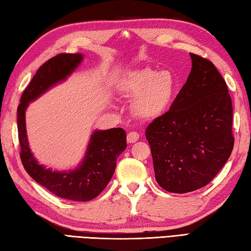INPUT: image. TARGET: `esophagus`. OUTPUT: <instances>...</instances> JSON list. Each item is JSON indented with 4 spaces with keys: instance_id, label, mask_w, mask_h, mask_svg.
<instances>
[{
    "instance_id": "esophagus-1",
    "label": "esophagus",
    "mask_w": 251,
    "mask_h": 251,
    "mask_svg": "<svg viewBox=\"0 0 251 251\" xmlns=\"http://www.w3.org/2000/svg\"><path fill=\"white\" fill-rule=\"evenodd\" d=\"M139 139V134L136 131H130L127 134V142L128 143H135Z\"/></svg>"
}]
</instances>
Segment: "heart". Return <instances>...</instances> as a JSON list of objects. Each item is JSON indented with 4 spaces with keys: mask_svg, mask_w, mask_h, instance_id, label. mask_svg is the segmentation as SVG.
I'll return each instance as SVG.
<instances>
[{
    "mask_svg": "<svg viewBox=\"0 0 251 251\" xmlns=\"http://www.w3.org/2000/svg\"><path fill=\"white\" fill-rule=\"evenodd\" d=\"M176 88L172 72H156L148 67L129 71L120 84L122 94L132 98V113L142 121H155L166 113L174 102Z\"/></svg>",
    "mask_w": 251,
    "mask_h": 251,
    "instance_id": "b5f03b06",
    "label": "heart"
}]
</instances>
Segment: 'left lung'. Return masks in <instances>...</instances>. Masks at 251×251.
Wrapping results in <instances>:
<instances>
[{
	"mask_svg": "<svg viewBox=\"0 0 251 251\" xmlns=\"http://www.w3.org/2000/svg\"><path fill=\"white\" fill-rule=\"evenodd\" d=\"M189 77L168 112L147 127L157 183L172 193L208 184L230 157L233 108L214 63L190 54Z\"/></svg>",
	"mask_w": 251,
	"mask_h": 251,
	"instance_id": "1",
	"label": "left lung"
}]
</instances>
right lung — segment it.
<instances>
[{
  "label": "right lung",
  "instance_id": "1",
  "mask_svg": "<svg viewBox=\"0 0 251 251\" xmlns=\"http://www.w3.org/2000/svg\"><path fill=\"white\" fill-rule=\"evenodd\" d=\"M84 55L61 54L42 66L21 96L17 109L18 136L21 162L25 172L40 185L61 199L87 201L103 191L115 172L116 161L126 149V132L123 128L96 129L90 135L82 161L67 170L47 168L31 151L25 126V111L56 85L66 82L81 65Z\"/></svg>",
  "mask_w": 251,
  "mask_h": 251
}]
</instances>
